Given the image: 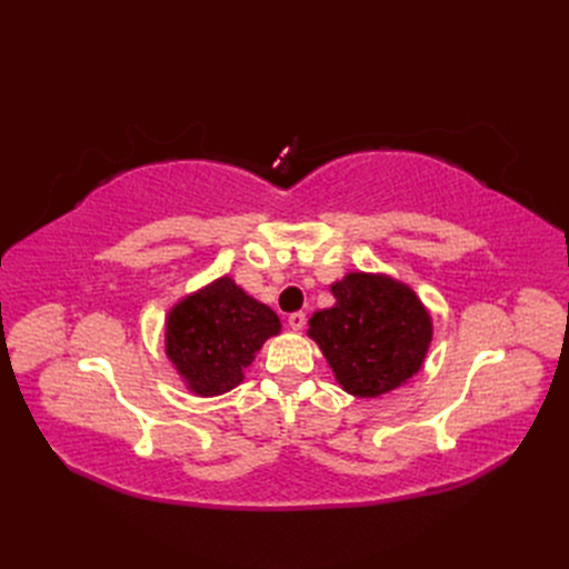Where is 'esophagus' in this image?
Masks as SVG:
<instances>
[{
	"label": "esophagus",
	"mask_w": 569,
	"mask_h": 569,
	"mask_svg": "<svg viewBox=\"0 0 569 569\" xmlns=\"http://www.w3.org/2000/svg\"><path fill=\"white\" fill-rule=\"evenodd\" d=\"M287 322H289V327H291V330H303V327H306V313H301V311H297V313H291L289 318H287Z\"/></svg>",
	"instance_id": "1"
}]
</instances>
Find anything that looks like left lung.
<instances>
[{"label":"left lung","instance_id":"8db88e82","mask_svg":"<svg viewBox=\"0 0 569 569\" xmlns=\"http://www.w3.org/2000/svg\"><path fill=\"white\" fill-rule=\"evenodd\" d=\"M332 295L337 303L308 320V337L341 389L375 399L406 385L432 341V318L416 291L387 274L349 272Z\"/></svg>","mask_w":569,"mask_h":569}]
</instances>
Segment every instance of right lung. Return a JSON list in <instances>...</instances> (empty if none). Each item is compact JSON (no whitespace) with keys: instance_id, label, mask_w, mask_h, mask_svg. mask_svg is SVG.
Segmentation results:
<instances>
[{"instance_id":"1","label":"right lung","mask_w":569,"mask_h":569,"mask_svg":"<svg viewBox=\"0 0 569 569\" xmlns=\"http://www.w3.org/2000/svg\"><path fill=\"white\" fill-rule=\"evenodd\" d=\"M280 330L272 308L251 299L232 278H218L170 308L166 356L189 391L218 396L244 380L263 341Z\"/></svg>"}]
</instances>
